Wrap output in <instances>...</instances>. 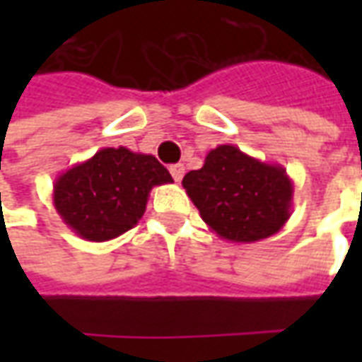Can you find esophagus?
Segmentation results:
<instances>
[{"label": "esophagus", "mask_w": 362, "mask_h": 362, "mask_svg": "<svg viewBox=\"0 0 362 362\" xmlns=\"http://www.w3.org/2000/svg\"><path fill=\"white\" fill-rule=\"evenodd\" d=\"M184 173H186V166L184 165H173L170 166V174L176 182H180L184 178Z\"/></svg>", "instance_id": "34e87169"}]
</instances>
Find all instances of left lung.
I'll return each mask as SVG.
<instances>
[{
  "label": "left lung",
  "instance_id": "1",
  "mask_svg": "<svg viewBox=\"0 0 362 362\" xmlns=\"http://www.w3.org/2000/svg\"><path fill=\"white\" fill-rule=\"evenodd\" d=\"M182 186L202 219L225 240L252 244L285 227L293 207V180L281 165L264 163L235 145L207 153Z\"/></svg>",
  "mask_w": 362,
  "mask_h": 362
}]
</instances>
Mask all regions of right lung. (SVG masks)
I'll list each match as a JSON object with an SVG mask.
<instances>
[{
    "instance_id": "1",
    "label": "right lung",
    "mask_w": 362,
    "mask_h": 362,
    "mask_svg": "<svg viewBox=\"0 0 362 362\" xmlns=\"http://www.w3.org/2000/svg\"><path fill=\"white\" fill-rule=\"evenodd\" d=\"M170 182V173L153 155L104 147L59 174L52 202L75 235L106 243L134 228L145 213L151 189Z\"/></svg>"
}]
</instances>
